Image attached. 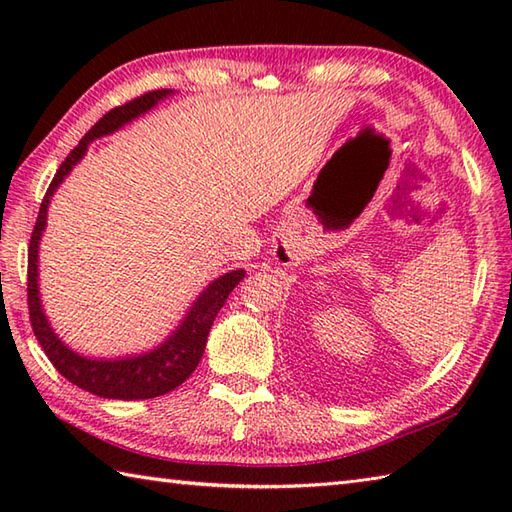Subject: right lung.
Here are the masks:
<instances>
[{"label":"right lung","instance_id":"1","mask_svg":"<svg viewBox=\"0 0 512 512\" xmlns=\"http://www.w3.org/2000/svg\"><path fill=\"white\" fill-rule=\"evenodd\" d=\"M173 90H156L147 92L138 99L129 101L121 107H114L107 112L99 123H96L88 134L81 138L68 158L61 162L57 176L52 178L50 187L46 191V198L41 202V209L37 215L35 231L30 237L28 246V310H30V323L43 352L50 358V363L57 367V372L70 380L72 385L90 391L94 396L112 398V400H147L156 396H165L169 391L180 387L187 380L193 369L198 367L200 358L204 354L206 339H209V330L217 317V312L226 303L228 295L233 288L246 277L244 268L231 270L222 277L213 279L206 286L198 299L191 303L189 312L184 314L178 328L173 330L165 341L156 345L154 350L129 354V356H116V358H92L74 352L70 345H65L59 334L52 330V325L43 310L41 295H39V244L41 235L46 231L48 224V206L52 195L57 193L61 182L70 176V171L79 165L83 156L88 154V147L92 140L110 136L127 123L136 121L138 116L147 114L149 110L165 101L171 96Z\"/></svg>","mask_w":512,"mask_h":512}]
</instances>
